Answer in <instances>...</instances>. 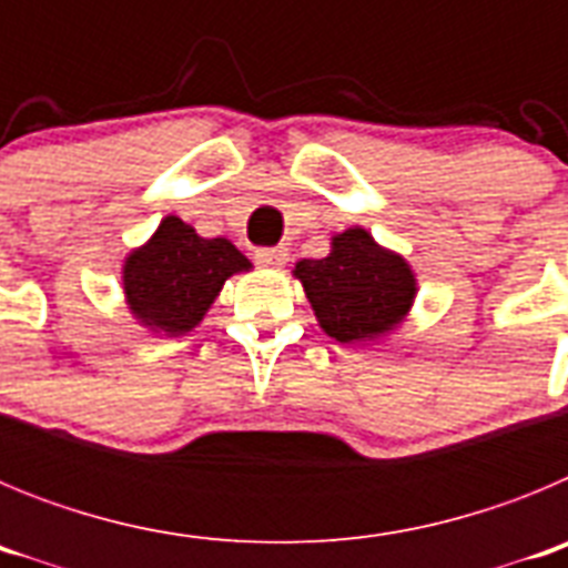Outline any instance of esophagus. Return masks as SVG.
I'll return each mask as SVG.
<instances>
[{
  "mask_svg": "<svg viewBox=\"0 0 568 568\" xmlns=\"http://www.w3.org/2000/svg\"><path fill=\"white\" fill-rule=\"evenodd\" d=\"M290 261V253L284 247H264V250H255V264L261 267H270V270H278L284 267Z\"/></svg>",
  "mask_w": 568,
  "mask_h": 568,
  "instance_id": "obj_1",
  "label": "esophagus"
}]
</instances>
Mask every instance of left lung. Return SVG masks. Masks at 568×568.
<instances>
[{"label":"left lung","mask_w":568,"mask_h":568,"mask_svg":"<svg viewBox=\"0 0 568 568\" xmlns=\"http://www.w3.org/2000/svg\"><path fill=\"white\" fill-rule=\"evenodd\" d=\"M293 275L304 284L321 329L341 344L389 335L418 293L404 255L381 247L364 227L333 235L329 255L301 258Z\"/></svg>","instance_id":"obj_1"}]
</instances>
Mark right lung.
Masks as SVG:
<instances>
[{"instance_id": "1", "label": "right lung", "mask_w": 568, "mask_h": 568, "mask_svg": "<svg viewBox=\"0 0 568 568\" xmlns=\"http://www.w3.org/2000/svg\"><path fill=\"white\" fill-rule=\"evenodd\" d=\"M250 267L233 241L202 239L179 215H168L153 239L124 258V298L139 324L173 338L199 327L224 281Z\"/></svg>"}]
</instances>
